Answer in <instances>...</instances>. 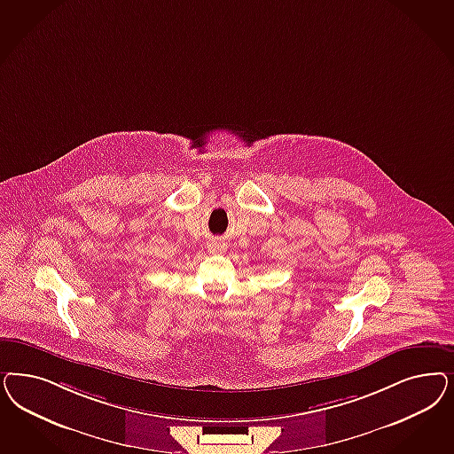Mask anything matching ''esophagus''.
Masks as SVG:
<instances>
[{
	"label": "esophagus",
	"mask_w": 454,
	"mask_h": 454,
	"mask_svg": "<svg viewBox=\"0 0 454 454\" xmlns=\"http://www.w3.org/2000/svg\"><path fill=\"white\" fill-rule=\"evenodd\" d=\"M208 250H210L212 254H222V252H225V244L214 242V244H210V246H208Z\"/></svg>",
	"instance_id": "obj_1"
}]
</instances>
